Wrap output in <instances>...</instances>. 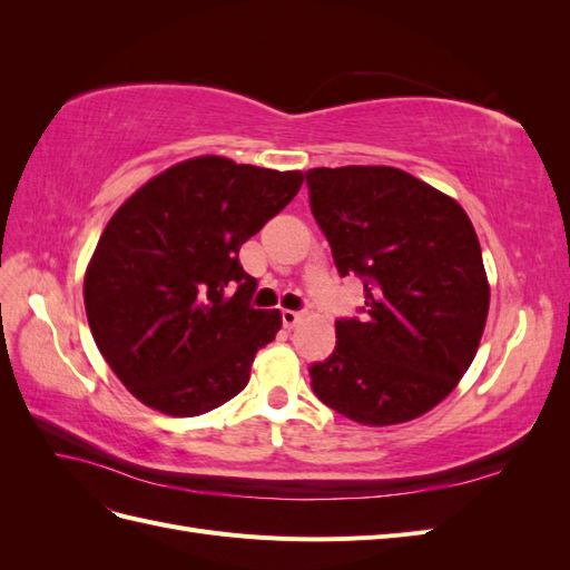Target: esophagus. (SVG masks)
Segmentation results:
<instances>
[{
	"instance_id": "1",
	"label": "esophagus",
	"mask_w": 570,
	"mask_h": 570,
	"mask_svg": "<svg viewBox=\"0 0 570 570\" xmlns=\"http://www.w3.org/2000/svg\"><path fill=\"white\" fill-rule=\"evenodd\" d=\"M299 321H302L299 312H292V308H285V312H283V325L285 327H295Z\"/></svg>"
}]
</instances>
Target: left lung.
Returning a JSON list of instances; mask_svg holds the SVG:
<instances>
[{"label": "left lung", "mask_w": 570, "mask_h": 570, "mask_svg": "<svg viewBox=\"0 0 570 570\" xmlns=\"http://www.w3.org/2000/svg\"><path fill=\"white\" fill-rule=\"evenodd\" d=\"M306 183L340 275L364 281L368 314L335 323V352L308 371L312 387L361 425L419 419L459 385L485 331L490 283L473 223L402 168H312Z\"/></svg>", "instance_id": "8db88e82"}]
</instances>
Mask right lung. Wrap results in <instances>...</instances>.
Here are the masks:
<instances>
[{
  "instance_id": "obj_1",
  "label": "right lung",
  "mask_w": 570,
  "mask_h": 570,
  "mask_svg": "<svg viewBox=\"0 0 570 570\" xmlns=\"http://www.w3.org/2000/svg\"><path fill=\"white\" fill-rule=\"evenodd\" d=\"M302 183V170L204 154L161 170L118 206L82 297L97 350L135 400L187 419L245 390L283 316L249 306L256 281L237 254Z\"/></svg>"
}]
</instances>
